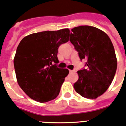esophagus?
<instances>
[{
	"label": "esophagus",
	"mask_w": 126,
	"mask_h": 126,
	"mask_svg": "<svg viewBox=\"0 0 126 126\" xmlns=\"http://www.w3.org/2000/svg\"><path fill=\"white\" fill-rule=\"evenodd\" d=\"M69 72L70 73H72V72H74V70H69Z\"/></svg>",
	"instance_id": "obj_1"
}]
</instances>
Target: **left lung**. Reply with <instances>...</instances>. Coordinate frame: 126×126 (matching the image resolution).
Instances as JSON below:
<instances>
[{
    "label": "left lung",
    "mask_w": 126,
    "mask_h": 126,
    "mask_svg": "<svg viewBox=\"0 0 126 126\" xmlns=\"http://www.w3.org/2000/svg\"><path fill=\"white\" fill-rule=\"evenodd\" d=\"M72 31L70 41L81 60H87V68L78 71L74 88L82 97L96 99L107 90L117 70L113 45L107 34L97 27L82 25Z\"/></svg>",
    "instance_id": "left-lung-1"
}]
</instances>
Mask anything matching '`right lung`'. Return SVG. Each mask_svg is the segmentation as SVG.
Returning a JSON list of instances; mask_svg holds the SVG:
<instances>
[{"label": "right lung", "instance_id": "add662e5", "mask_svg": "<svg viewBox=\"0 0 126 126\" xmlns=\"http://www.w3.org/2000/svg\"><path fill=\"white\" fill-rule=\"evenodd\" d=\"M69 36L68 29L47 31L31 34L20 42L14 58L16 77L31 99L46 102L59 95L69 71L57 67V54L60 45L68 42Z\"/></svg>", "mask_w": 126, "mask_h": 126}]
</instances>
